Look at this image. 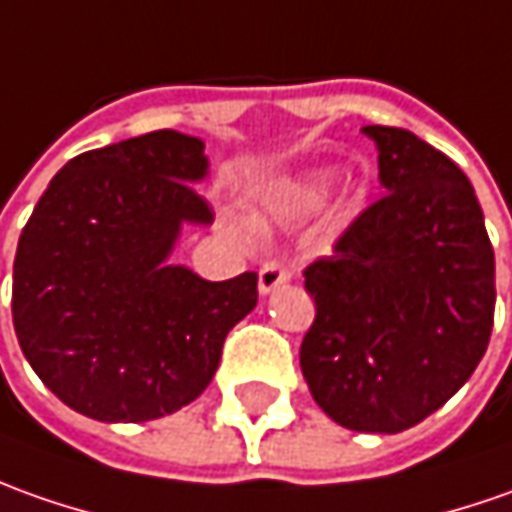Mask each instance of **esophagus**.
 <instances>
[{
	"mask_svg": "<svg viewBox=\"0 0 512 512\" xmlns=\"http://www.w3.org/2000/svg\"><path fill=\"white\" fill-rule=\"evenodd\" d=\"M284 281H290V267L287 264L279 262V259H270V262L262 264V270H259V290H262L264 296L273 293Z\"/></svg>",
	"mask_w": 512,
	"mask_h": 512,
	"instance_id": "1",
	"label": "esophagus"
}]
</instances>
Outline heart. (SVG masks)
I'll return each instance as SVG.
<instances>
[{
  "instance_id": "obj_1",
  "label": "heart",
  "mask_w": 512,
  "mask_h": 512,
  "mask_svg": "<svg viewBox=\"0 0 512 512\" xmlns=\"http://www.w3.org/2000/svg\"><path fill=\"white\" fill-rule=\"evenodd\" d=\"M329 183H332L329 174H312L307 180H298V183L287 185L281 191L279 208H284V211H307V208H315L318 202L327 197Z\"/></svg>"
}]
</instances>
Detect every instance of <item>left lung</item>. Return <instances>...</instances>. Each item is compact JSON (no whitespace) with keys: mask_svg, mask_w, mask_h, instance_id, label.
<instances>
[{"mask_svg":"<svg viewBox=\"0 0 512 512\" xmlns=\"http://www.w3.org/2000/svg\"><path fill=\"white\" fill-rule=\"evenodd\" d=\"M386 194L304 267L301 372L344 428L397 434L445 406L485 355L496 262L471 180L394 126H363Z\"/></svg>","mask_w":512,"mask_h":512,"instance_id":"8db88e82","label":"left lung"}]
</instances>
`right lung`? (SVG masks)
<instances>
[{
    "instance_id": "right-lung-1",
    "label": "right lung",
    "mask_w": 512,
    "mask_h": 512,
    "mask_svg": "<svg viewBox=\"0 0 512 512\" xmlns=\"http://www.w3.org/2000/svg\"><path fill=\"white\" fill-rule=\"evenodd\" d=\"M202 140L157 129L72 157L19 236L13 327L61 403L104 423L174 414L211 383L222 344L256 307L248 270L205 281L166 264L183 222L214 211Z\"/></svg>"
}]
</instances>
